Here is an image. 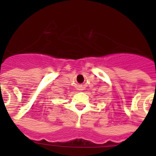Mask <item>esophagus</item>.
Returning a JSON list of instances; mask_svg holds the SVG:
<instances>
[{
    "label": "esophagus",
    "instance_id": "esophagus-1",
    "mask_svg": "<svg viewBox=\"0 0 156 156\" xmlns=\"http://www.w3.org/2000/svg\"><path fill=\"white\" fill-rule=\"evenodd\" d=\"M84 86L82 85V84H80V85H78L77 86V89H78V90H84Z\"/></svg>",
    "mask_w": 156,
    "mask_h": 156
}]
</instances>
